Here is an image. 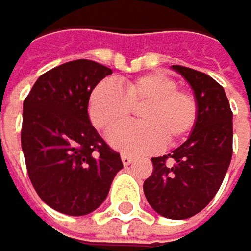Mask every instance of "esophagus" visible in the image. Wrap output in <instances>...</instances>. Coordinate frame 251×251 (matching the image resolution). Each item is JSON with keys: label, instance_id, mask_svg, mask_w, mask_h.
<instances>
[{"label": "esophagus", "instance_id": "1", "mask_svg": "<svg viewBox=\"0 0 251 251\" xmlns=\"http://www.w3.org/2000/svg\"><path fill=\"white\" fill-rule=\"evenodd\" d=\"M121 161H123L124 165H130V164L133 162V156H130V155H127V153H123V155H121Z\"/></svg>", "mask_w": 251, "mask_h": 251}]
</instances>
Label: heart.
<instances>
[{
	"instance_id": "1",
	"label": "heart",
	"mask_w": 251,
	"mask_h": 251,
	"mask_svg": "<svg viewBox=\"0 0 251 251\" xmlns=\"http://www.w3.org/2000/svg\"><path fill=\"white\" fill-rule=\"evenodd\" d=\"M177 81L162 73H149L127 80L123 89L112 81H100L90 95L89 115L95 127L108 131L140 106L143 123H128L108 134L109 143L126 153L158 151L164 140L173 145L186 137L197 120L193 95L177 89Z\"/></svg>"
}]
</instances>
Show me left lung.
<instances>
[{"instance_id": "left-lung-1", "label": "left lung", "mask_w": 251, "mask_h": 251, "mask_svg": "<svg viewBox=\"0 0 251 251\" xmlns=\"http://www.w3.org/2000/svg\"><path fill=\"white\" fill-rule=\"evenodd\" d=\"M190 84L197 120L188 139L173 153L152 158L145 196L168 219H187L204 209L219 190L232 156V111L224 87L210 75L173 65Z\"/></svg>"}]
</instances>
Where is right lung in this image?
<instances>
[{
    "label": "right lung",
    "mask_w": 251,
    "mask_h": 251,
    "mask_svg": "<svg viewBox=\"0 0 251 251\" xmlns=\"http://www.w3.org/2000/svg\"><path fill=\"white\" fill-rule=\"evenodd\" d=\"M112 70L90 60L61 64L42 74L23 102L22 149L39 197L57 212L81 216L106 199L123 168L90 123L92 90Z\"/></svg>",
    "instance_id": "obj_1"
}]
</instances>
